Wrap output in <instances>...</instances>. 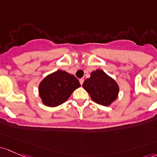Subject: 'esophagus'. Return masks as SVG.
<instances>
[{
	"label": "esophagus",
	"mask_w": 157,
	"mask_h": 157,
	"mask_svg": "<svg viewBox=\"0 0 157 157\" xmlns=\"http://www.w3.org/2000/svg\"><path fill=\"white\" fill-rule=\"evenodd\" d=\"M79 81H80V83L81 84V85H83V82H84V80L83 78H81V79H80V80H79Z\"/></svg>",
	"instance_id": "1"
}]
</instances>
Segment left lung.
<instances>
[{
  "mask_svg": "<svg viewBox=\"0 0 157 157\" xmlns=\"http://www.w3.org/2000/svg\"><path fill=\"white\" fill-rule=\"evenodd\" d=\"M83 87L93 101L103 106H110L118 97L120 90L117 82L101 69L90 74V77L84 81Z\"/></svg>",
  "mask_w": 157,
  "mask_h": 157,
  "instance_id": "obj_1",
  "label": "left lung"
}]
</instances>
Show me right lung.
<instances>
[{
  "mask_svg": "<svg viewBox=\"0 0 157 157\" xmlns=\"http://www.w3.org/2000/svg\"><path fill=\"white\" fill-rule=\"evenodd\" d=\"M80 86V82L75 76L58 70L43 79L39 84L38 92L42 103L52 108L65 102Z\"/></svg>",
  "mask_w": 157,
  "mask_h": 157,
  "instance_id": "add662e5",
  "label": "right lung"
}]
</instances>
